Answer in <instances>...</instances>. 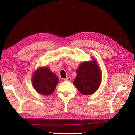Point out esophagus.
Instances as JSON below:
<instances>
[{
    "instance_id": "esophagus-1",
    "label": "esophagus",
    "mask_w": 135,
    "mask_h": 135,
    "mask_svg": "<svg viewBox=\"0 0 135 135\" xmlns=\"http://www.w3.org/2000/svg\"><path fill=\"white\" fill-rule=\"evenodd\" d=\"M64 80L65 81H70L71 80V78L68 77V78H65Z\"/></svg>"
}]
</instances>
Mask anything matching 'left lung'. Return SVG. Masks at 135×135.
<instances>
[{"instance_id": "8db88e82", "label": "left lung", "mask_w": 135, "mask_h": 135, "mask_svg": "<svg viewBox=\"0 0 135 135\" xmlns=\"http://www.w3.org/2000/svg\"><path fill=\"white\" fill-rule=\"evenodd\" d=\"M76 73L77 75L73 84L83 95H91L99 88L101 75L96 61L80 64Z\"/></svg>"}]
</instances>
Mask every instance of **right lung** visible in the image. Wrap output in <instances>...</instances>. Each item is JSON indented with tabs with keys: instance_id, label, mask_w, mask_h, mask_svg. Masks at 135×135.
Segmentation results:
<instances>
[{
	"instance_id": "right-lung-1",
	"label": "right lung",
	"mask_w": 135,
	"mask_h": 135,
	"mask_svg": "<svg viewBox=\"0 0 135 135\" xmlns=\"http://www.w3.org/2000/svg\"><path fill=\"white\" fill-rule=\"evenodd\" d=\"M59 79L48 68L36 70L32 78V85L35 90L43 95H50L54 92Z\"/></svg>"
}]
</instances>
